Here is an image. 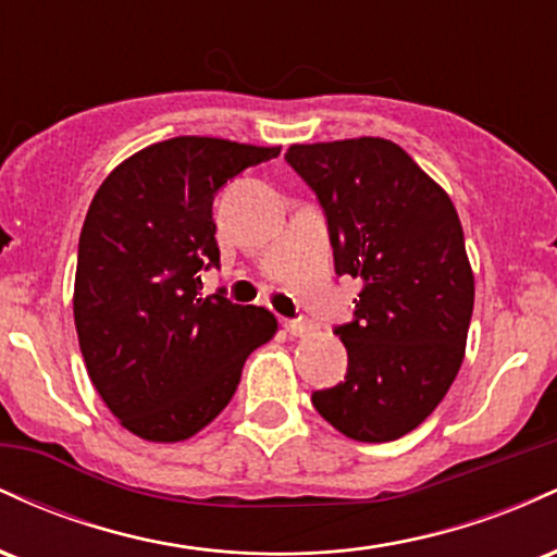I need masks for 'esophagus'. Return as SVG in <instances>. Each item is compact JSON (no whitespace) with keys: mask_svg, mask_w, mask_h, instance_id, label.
I'll return each mask as SVG.
<instances>
[{"mask_svg":"<svg viewBox=\"0 0 557 557\" xmlns=\"http://www.w3.org/2000/svg\"><path fill=\"white\" fill-rule=\"evenodd\" d=\"M285 330L290 332V335L304 337V335H309L311 330H314V324L304 322V319H285Z\"/></svg>","mask_w":557,"mask_h":557,"instance_id":"1","label":"esophagus"}]
</instances>
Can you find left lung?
Instances as JSON below:
<instances>
[{"instance_id": "8db88e82", "label": "left lung", "mask_w": 557, "mask_h": 557, "mask_svg": "<svg viewBox=\"0 0 557 557\" xmlns=\"http://www.w3.org/2000/svg\"><path fill=\"white\" fill-rule=\"evenodd\" d=\"M285 162L327 216L335 272L361 283L335 327L348 372L311 403L359 443H389L424 421L456 380L474 311V274L450 196L385 138L293 144Z\"/></svg>"}]
</instances>
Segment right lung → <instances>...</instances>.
<instances>
[{
  "label": "right lung",
  "instance_id": "add662e5",
  "mask_svg": "<svg viewBox=\"0 0 557 557\" xmlns=\"http://www.w3.org/2000/svg\"><path fill=\"white\" fill-rule=\"evenodd\" d=\"M280 146L177 136L146 146L96 190L78 243L73 314L96 393L127 432L181 443L220 417L253 348L277 319L220 293L201 272L220 267L212 203Z\"/></svg>",
  "mask_w": 557,
  "mask_h": 557
}]
</instances>
